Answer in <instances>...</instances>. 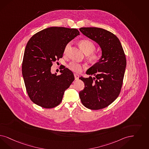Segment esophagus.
Here are the masks:
<instances>
[{
  "instance_id": "34e87169",
  "label": "esophagus",
  "mask_w": 149,
  "mask_h": 149,
  "mask_svg": "<svg viewBox=\"0 0 149 149\" xmlns=\"http://www.w3.org/2000/svg\"><path fill=\"white\" fill-rule=\"evenodd\" d=\"M74 75V77H75V80H77L79 79V75L76 73H75Z\"/></svg>"
}]
</instances>
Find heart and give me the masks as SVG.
Wrapping results in <instances>:
<instances>
[{
    "instance_id": "1",
    "label": "heart",
    "mask_w": 149,
    "mask_h": 149,
    "mask_svg": "<svg viewBox=\"0 0 149 149\" xmlns=\"http://www.w3.org/2000/svg\"><path fill=\"white\" fill-rule=\"evenodd\" d=\"M79 46L80 48L82 49V51L84 52L86 54H89L90 55V59L93 62H98L100 59V56L96 53H93L95 49V45L93 43V41L88 40V39H84L81 41H79ZM71 46V43H68L65 47L64 50V53L66 54L68 49ZM68 68L72 70V71L75 72H79L81 70V66L77 63L76 62H72L68 65Z\"/></svg>"
}]
</instances>
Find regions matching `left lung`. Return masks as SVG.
Returning a JSON list of instances; mask_svg holds the SVG:
<instances>
[{
    "instance_id": "left-lung-1",
    "label": "left lung",
    "mask_w": 149,
    "mask_h": 149,
    "mask_svg": "<svg viewBox=\"0 0 149 149\" xmlns=\"http://www.w3.org/2000/svg\"><path fill=\"white\" fill-rule=\"evenodd\" d=\"M79 30L96 42L102 51L99 61L86 72L95 77L79 78L85 84L79 97L86 108L102 109L113 102L120 93L127 64L125 56L119 40L111 32L98 27H81Z\"/></svg>"
}]
</instances>
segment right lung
Returning <instances> with one entry per match:
<instances>
[{"label":"right lung","instance_id":"add662e5","mask_svg":"<svg viewBox=\"0 0 149 149\" xmlns=\"http://www.w3.org/2000/svg\"><path fill=\"white\" fill-rule=\"evenodd\" d=\"M79 35L76 29L51 27L36 33L28 41L22 73L28 95L37 105L52 108L62 102L74 76L68 68L60 70L59 75L52 74V63L63 57L65 47Z\"/></svg>","mask_w":149,"mask_h":149}]
</instances>
